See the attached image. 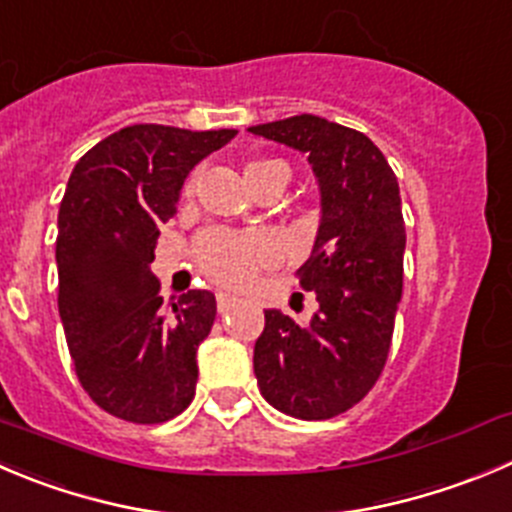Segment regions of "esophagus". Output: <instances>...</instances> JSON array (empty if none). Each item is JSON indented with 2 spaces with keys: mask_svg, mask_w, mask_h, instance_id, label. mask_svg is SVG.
Listing matches in <instances>:
<instances>
[{
  "mask_svg": "<svg viewBox=\"0 0 512 512\" xmlns=\"http://www.w3.org/2000/svg\"><path fill=\"white\" fill-rule=\"evenodd\" d=\"M236 301H238L236 296L226 294V291H218V294H216V304H218V311H221V314H223V311L231 309V306L236 304Z\"/></svg>",
  "mask_w": 512,
  "mask_h": 512,
  "instance_id": "34e87169",
  "label": "esophagus"
}]
</instances>
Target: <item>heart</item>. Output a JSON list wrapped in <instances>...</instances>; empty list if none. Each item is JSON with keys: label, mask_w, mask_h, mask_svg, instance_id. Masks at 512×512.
<instances>
[{"label": "heart", "mask_w": 512, "mask_h": 512, "mask_svg": "<svg viewBox=\"0 0 512 512\" xmlns=\"http://www.w3.org/2000/svg\"><path fill=\"white\" fill-rule=\"evenodd\" d=\"M289 165L274 158H259L246 163V180L253 191L264 188H279L289 183ZM196 193V175L183 183V196L191 198ZM274 251L269 236L259 231H228V228H213L196 241V266L203 276L221 286H243L256 269L264 264Z\"/></svg>", "instance_id": "b5f03b06"}]
</instances>
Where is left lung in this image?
<instances>
[{
  "label": "left lung",
  "instance_id": "1",
  "mask_svg": "<svg viewBox=\"0 0 512 512\" xmlns=\"http://www.w3.org/2000/svg\"><path fill=\"white\" fill-rule=\"evenodd\" d=\"M251 133L309 155L321 186L319 236L296 271L319 311L309 326L266 311L253 372L279 412L329 420L367 397L392 347L407 238L397 175L367 135L316 115L253 125Z\"/></svg>",
  "mask_w": 512,
  "mask_h": 512
}]
</instances>
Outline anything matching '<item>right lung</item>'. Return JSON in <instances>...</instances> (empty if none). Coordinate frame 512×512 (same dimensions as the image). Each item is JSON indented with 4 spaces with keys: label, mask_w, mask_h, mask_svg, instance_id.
<instances>
[{
    "label": "right lung",
    "mask_w": 512,
    "mask_h": 512,
    "mask_svg": "<svg viewBox=\"0 0 512 512\" xmlns=\"http://www.w3.org/2000/svg\"><path fill=\"white\" fill-rule=\"evenodd\" d=\"M233 135L130 125L72 170L57 218V306L82 389L118 420L168 422L196 394L216 296L193 289L165 306L148 266L186 175Z\"/></svg>",
    "instance_id": "add662e5"
}]
</instances>
